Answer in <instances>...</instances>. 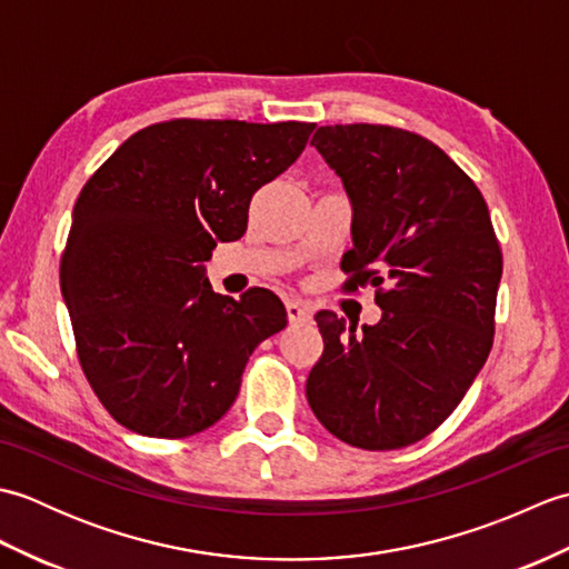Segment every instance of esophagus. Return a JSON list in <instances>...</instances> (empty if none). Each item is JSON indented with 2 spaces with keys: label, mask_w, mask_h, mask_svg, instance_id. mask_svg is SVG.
<instances>
[{
  "label": "esophagus",
  "mask_w": 569,
  "mask_h": 569,
  "mask_svg": "<svg viewBox=\"0 0 569 569\" xmlns=\"http://www.w3.org/2000/svg\"><path fill=\"white\" fill-rule=\"evenodd\" d=\"M286 312H288V320H291V325L312 320L310 308L306 303H300V300H286Z\"/></svg>",
  "instance_id": "1"
}]
</instances>
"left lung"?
<instances>
[{
    "label": "left lung",
    "instance_id": "1",
    "mask_svg": "<svg viewBox=\"0 0 569 569\" xmlns=\"http://www.w3.org/2000/svg\"><path fill=\"white\" fill-rule=\"evenodd\" d=\"M352 202L347 281L377 288L381 320H316L325 352L306 396L335 438L398 450L452 413L485 367L503 259L485 198L432 141L383 124L320 127L312 137Z\"/></svg>",
    "mask_w": 569,
    "mask_h": 569
}]
</instances>
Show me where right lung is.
Returning <instances> with one entry per match:
<instances>
[{"mask_svg":"<svg viewBox=\"0 0 569 569\" xmlns=\"http://www.w3.org/2000/svg\"><path fill=\"white\" fill-rule=\"evenodd\" d=\"M312 129L173 119L129 137L84 183L60 293L84 377L119 426L168 440L214 426L253 349L286 328L281 298L214 293L204 261L247 232L251 196Z\"/></svg>","mask_w":569,"mask_h":569,"instance_id":"add662e5","label":"right lung"}]
</instances>
